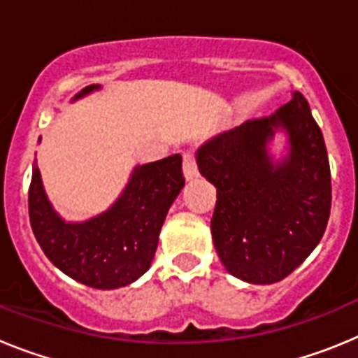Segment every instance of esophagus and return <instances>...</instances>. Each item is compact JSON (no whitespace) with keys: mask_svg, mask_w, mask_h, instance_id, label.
<instances>
[{"mask_svg":"<svg viewBox=\"0 0 358 358\" xmlns=\"http://www.w3.org/2000/svg\"><path fill=\"white\" fill-rule=\"evenodd\" d=\"M182 173H185L186 181H192L195 177H199L197 163H195L194 152H185L182 154Z\"/></svg>","mask_w":358,"mask_h":358,"instance_id":"esophagus-1","label":"esophagus"}]
</instances>
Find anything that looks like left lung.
Returning a JSON list of instances; mask_svg holds the SVG:
<instances>
[{
  "instance_id": "1",
  "label": "left lung",
  "mask_w": 358,
  "mask_h": 358,
  "mask_svg": "<svg viewBox=\"0 0 358 358\" xmlns=\"http://www.w3.org/2000/svg\"><path fill=\"white\" fill-rule=\"evenodd\" d=\"M278 131L287 138L280 157L270 148ZM195 159L217 188L211 236L229 274L276 283L321 242L331 206L330 163L301 93L267 118L204 141Z\"/></svg>"
}]
</instances>
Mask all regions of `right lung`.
<instances>
[{
    "label": "right lung",
    "instance_id": "obj_1",
    "mask_svg": "<svg viewBox=\"0 0 358 358\" xmlns=\"http://www.w3.org/2000/svg\"><path fill=\"white\" fill-rule=\"evenodd\" d=\"M100 87V84L87 85L71 102ZM181 166L179 154L138 164L106 211L71 222L52 206L36 161L28 211L41 249L59 271L82 285L100 290L131 285L150 268L164 218L185 186Z\"/></svg>",
    "mask_w": 358,
    "mask_h": 358
}]
</instances>
